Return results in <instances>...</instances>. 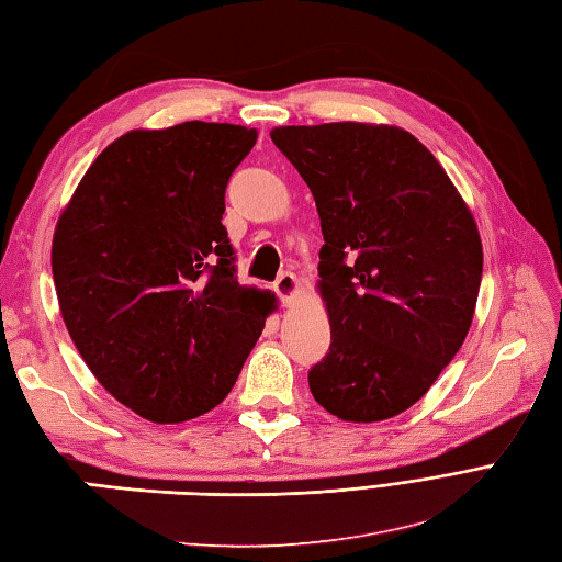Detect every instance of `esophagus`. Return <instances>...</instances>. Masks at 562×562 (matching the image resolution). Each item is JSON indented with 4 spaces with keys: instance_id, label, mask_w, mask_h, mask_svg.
<instances>
[{
    "instance_id": "esophagus-1",
    "label": "esophagus",
    "mask_w": 562,
    "mask_h": 562,
    "mask_svg": "<svg viewBox=\"0 0 562 562\" xmlns=\"http://www.w3.org/2000/svg\"><path fill=\"white\" fill-rule=\"evenodd\" d=\"M273 291L279 293L281 303L289 305V303L293 301V297L297 295V291H301V283H297V277H295V273H291V271H283L281 277L277 279V283H273Z\"/></svg>"
}]
</instances>
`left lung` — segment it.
I'll return each mask as SVG.
<instances>
[{
	"mask_svg": "<svg viewBox=\"0 0 562 562\" xmlns=\"http://www.w3.org/2000/svg\"><path fill=\"white\" fill-rule=\"evenodd\" d=\"M315 196L317 291L331 344L307 372L331 416L375 423L414 406L464 344L483 247L450 176L394 124L273 127Z\"/></svg>",
	"mask_w": 562,
	"mask_h": 562,
	"instance_id": "1",
	"label": "left lung"
}]
</instances>
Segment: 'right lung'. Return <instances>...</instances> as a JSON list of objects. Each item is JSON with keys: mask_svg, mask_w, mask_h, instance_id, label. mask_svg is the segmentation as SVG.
I'll use <instances>...</instances> for the list:
<instances>
[{"mask_svg": "<svg viewBox=\"0 0 562 562\" xmlns=\"http://www.w3.org/2000/svg\"><path fill=\"white\" fill-rule=\"evenodd\" d=\"M257 130L182 122L103 148L61 211L53 277L83 363L120 404L182 423L233 390L271 291L240 285L223 228L226 184Z\"/></svg>", "mask_w": 562, "mask_h": 562, "instance_id": "add662e5", "label": "right lung"}]
</instances>
